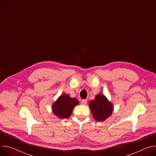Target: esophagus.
<instances>
[{
	"instance_id": "1",
	"label": "esophagus",
	"mask_w": 156,
	"mask_h": 156,
	"mask_svg": "<svg viewBox=\"0 0 156 156\" xmlns=\"http://www.w3.org/2000/svg\"><path fill=\"white\" fill-rule=\"evenodd\" d=\"M87 103V100H82L81 101V104L82 105H86Z\"/></svg>"
}]
</instances>
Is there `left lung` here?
<instances>
[{
    "label": "left lung",
    "instance_id": "8db88e82",
    "mask_svg": "<svg viewBox=\"0 0 156 156\" xmlns=\"http://www.w3.org/2000/svg\"><path fill=\"white\" fill-rule=\"evenodd\" d=\"M93 117L98 121H103L112 114L113 106L108 99L102 94L96 96L94 100L89 103Z\"/></svg>",
    "mask_w": 156,
    "mask_h": 156
}]
</instances>
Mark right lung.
Listing matches in <instances>:
<instances>
[{
  "instance_id": "1",
  "label": "right lung",
  "mask_w": 156,
  "mask_h": 156,
  "mask_svg": "<svg viewBox=\"0 0 156 156\" xmlns=\"http://www.w3.org/2000/svg\"><path fill=\"white\" fill-rule=\"evenodd\" d=\"M79 104L76 98H72L69 95H61L52 106L54 115L59 118H68L72 114L73 108Z\"/></svg>"
}]
</instances>
